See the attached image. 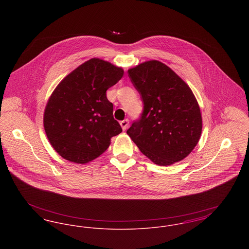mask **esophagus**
<instances>
[{
	"mask_svg": "<svg viewBox=\"0 0 249 249\" xmlns=\"http://www.w3.org/2000/svg\"><path fill=\"white\" fill-rule=\"evenodd\" d=\"M120 126H121L122 130H127V128L129 126V119H124V120L120 121Z\"/></svg>",
	"mask_w": 249,
	"mask_h": 249,
	"instance_id": "esophagus-1",
	"label": "esophagus"
}]
</instances>
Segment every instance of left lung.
Returning <instances> with one entry per match:
<instances>
[{
    "label": "left lung",
    "instance_id": "1",
    "mask_svg": "<svg viewBox=\"0 0 249 249\" xmlns=\"http://www.w3.org/2000/svg\"><path fill=\"white\" fill-rule=\"evenodd\" d=\"M141 95V118L127 130L142 154L155 164L171 165L194 149L202 129L201 110L190 87L159 60L128 70Z\"/></svg>",
    "mask_w": 249,
    "mask_h": 249
}]
</instances>
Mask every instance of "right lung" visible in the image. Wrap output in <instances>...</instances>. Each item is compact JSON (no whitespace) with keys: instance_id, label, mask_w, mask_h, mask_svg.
<instances>
[{"instance_id":"add662e5","label":"right lung","mask_w":249,"mask_h":249,"mask_svg":"<svg viewBox=\"0 0 249 249\" xmlns=\"http://www.w3.org/2000/svg\"><path fill=\"white\" fill-rule=\"evenodd\" d=\"M121 67L90 59L66 75L48 99L44 128L63 159L85 164L103 154L122 129L107 90L123 76Z\"/></svg>"}]
</instances>
